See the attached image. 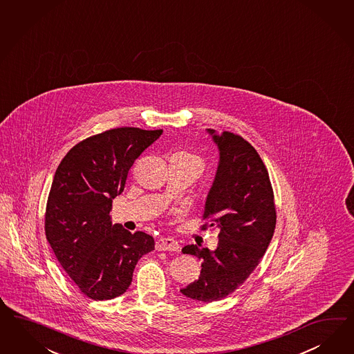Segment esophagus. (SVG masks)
Wrapping results in <instances>:
<instances>
[{
	"mask_svg": "<svg viewBox=\"0 0 354 354\" xmlns=\"http://www.w3.org/2000/svg\"><path fill=\"white\" fill-rule=\"evenodd\" d=\"M156 250L158 251H180V244L173 238H160L156 241Z\"/></svg>",
	"mask_w": 354,
	"mask_h": 354,
	"instance_id": "obj_1",
	"label": "esophagus"
}]
</instances>
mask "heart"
<instances>
[{
  "label": "heart",
  "instance_id": "heart-1",
  "mask_svg": "<svg viewBox=\"0 0 354 354\" xmlns=\"http://www.w3.org/2000/svg\"><path fill=\"white\" fill-rule=\"evenodd\" d=\"M178 155H181V156H185V158H190V159H195V160H198V162H201V160L195 156V155H192V153H187V152H181V153H178Z\"/></svg>",
  "mask_w": 354,
  "mask_h": 354
}]
</instances>
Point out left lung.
Returning a JSON list of instances; mask_svg holds the SVG:
<instances>
[{"label": "left lung", "instance_id": "1", "mask_svg": "<svg viewBox=\"0 0 354 354\" xmlns=\"http://www.w3.org/2000/svg\"><path fill=\"white\" fill-rule=\"evenodd\" d=\"M220 151L208 192L203 229H220L214 251L189 244L182 252L202 260V272L181 292L195 301L212 303L234 292L263 259L273 238L277 212L269 173L250 142L230 131L207 129Z\"/></svg>", "mask_w": 354, "mask_h": 354}]
</instances>
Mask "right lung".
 I'll use <instances>...</instances> for the list:
<instances>
[{
  "mask_svg": "<svg viewBox=\"0 0 354 354\" xmlns=\"http://www.w3.org/2000/svg\"><path fill=\"white\" fill-rule=\"evenodd\" d=\"M162 133L124 127L91 136L67 152L54 174L46 239L63 270L93 300L125 292L138 260L155 250L151 235L112 225L110 211L131 165Z\"/></svg>",
  "mask_w": 354,
  "mask_h": 354,
  "instance_id": "obj_1",
  "label": "right lung"
}]
</instances>
